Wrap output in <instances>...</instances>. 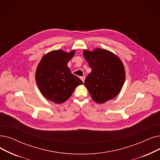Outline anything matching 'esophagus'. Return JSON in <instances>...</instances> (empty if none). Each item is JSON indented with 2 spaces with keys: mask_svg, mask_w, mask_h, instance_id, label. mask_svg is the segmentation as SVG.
I'll list each match as a JSON object with an SVG mask.
<instances>
[{
  "mask_svg": "<svg viewBox=\"0 0 160 160\" xmlns=\"http://www.w3.org/2000/svg\"><path fill=\"white\" fill-rule=\"evenodd\" d=\"M80 79L82 80V82H84V80H85V77H84V76H81V77H80Z\"/></svg>",
  "mask_w": 160,
  "mask_h": 160,
  "instance_id": "1",
  "label": "esophagus"
}]
</instances>
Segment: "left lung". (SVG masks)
<instances>
[{
  "mask_svg": "<svg viewBox=\"0 0 160 160\" xmlns=\"http://www.w3.org/2000/svg\"><path fill=\"white\" fill-rule=\"evenodd\" d=\"M92 72L86 77L84 85L92 98L97 103H105L118 94L126 78L121 60L113 53L96 48L93 52L84 51Z\"/></svg>",
  "mask_w": 160,
  "mask_h": 160,
  "instance_id": "obj_1",
  "label": "left lung"
}]
</instances>
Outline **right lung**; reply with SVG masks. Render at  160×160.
Instances as JSON below:
<instances>
[{
	"instance_id": "right-lung-1",
	"label": "right lung",
	"mask_w": 160,
	"mask_h": 160,
	"mask_svg": "<svg viewBox=\"0 0 160 160\" xmlns=\"http://www.w3.org/2000/svg\"><path fill=\"white\" fill-rule=\"evenodd\" d=\"M74 53V50L69 53L55 50L46 53L40 61L36 82L40 92L48 100L58 104L63 102L71 96L76 87L83 84L67 67Z\"/></svg>"
}]
</instances>
